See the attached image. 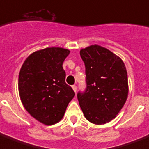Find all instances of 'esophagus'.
Segmentation results:
<instances>
[{"label":"esophagus","instance_id":"obj_1","mask_svg":"<svg viewBox=\"0 0 149 149\" xmlns=\"http://www.w3.org/2000/svg\"><path fill=\"white\" fill-rule=\"evenodd\" d=\"M72 89L74 90V91L75 92H77V86L76 85H72Z\"/></svg>","mask_w":149,"mask_h":149}]
</instances>
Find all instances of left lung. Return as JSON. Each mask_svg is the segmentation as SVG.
Wrapping results in <instances>:
<instances>
[{
    "mask_svg": "<svg viewBox=\"0 0 149 149\" xmlns=\"http://www.w3.org/2000/svg\"><path fill=\"white\" fill-rule=\"evenodd\" d=\"M80 55L85 65L86 88L77 100L88 121L101 125L116 117L127 99L128 77L120 57L106 48L94 45Z\"/></svg>",
    "mask_w": 149,
    "mask_h": 149,
    "instance_id": "8db88e82",
    "label": "left lung"
}]
</instances>
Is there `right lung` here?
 Segmentation results:
<instances>
[{"instance_id":"right-lung-1","label":"right lung","mask_w":149,"mask_h":149,"mask_svg":"<svg viewBox=\"0 0 149 149\" xmlns=\"http://www.w3.org/2000/svg\"><path fill=\"white\" fill-rule=\"evenodd\" d=\"M70 51L58 47L35 52L19 71L18 88L23 105L38 121L52 125L62 119L75 93L65 83L62 64Z\"/></svg>"}]
</instances>
